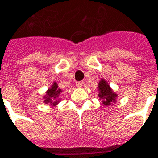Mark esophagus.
I'll list each match as a JSON object with an SVG mask.
<instances>
[{
	"instance_id": "obj_1",
	"label": "esophagus",
	"mask_w": 158,
	"mask_h": 158,
	"mask_svg": "<svg viewBox=\"0 0 158 158\" xmlns=\"http://www.w3.org/2000/svg\"><path fill=\"white\" fill-rule=\"evenodd\" d=\"M83 84H84L83 81H78V82H76V85H77L78 87H82Z\"/></svg>"
}]
</instances>
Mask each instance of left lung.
I'll list each match as a JSON object with an SVG mask.
<instances>
[{
  "instance_id": "obj_1",
  "label": "left lung",
  "mask_w": 158,
  "mask_h": 158,
  "mask_svg": "<svg viewBox=\"0 0 158 158\" xmlns=\"http://www.w3.org/2000/svg\"><path fill=\"white\" fill-rule=\"evenodd\" d=\"M98 91H99V97L102 100V103L105 106H109L111 103H114L116 101L117 94L114 93L110 88L109 85L106 83V80L103 79H101L99 85H98Z\"/></svg>"
}]
</instances>
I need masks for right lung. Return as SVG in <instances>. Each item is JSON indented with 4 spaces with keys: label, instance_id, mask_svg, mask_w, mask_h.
Listing matches in <instances>:
<instances>
[{
    "label": "right lung",
    "instance_id": "1",
    "mask_svg": "<svg viewBox=\"0 0 158 158\" xmlns=\"http://www.w3.org/2000/svg\"><path fill=\"white\" fill-rule=\"evenodd\" d=\"M62 93V90L58 88L57 84L56 82H54L52 85L51 88H49L46 92V95L44 96V103L45 104H51V105H57V103L60 101L59 95Z\"/></svg>",
    "mask_w": 158,
    "mask_h": 158
}]
</instances>
